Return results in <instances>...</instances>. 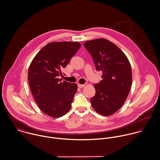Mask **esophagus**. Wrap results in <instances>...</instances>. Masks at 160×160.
Segmentation results:
<instances>
[{
    "label": "esophagus",
    "instance_id": "esophagus-1",
    "mask_svg": "<svg viewBox=\"0 0 160 160\" xmlns=\"http://www.w3.org/2000/svg\"><path fill=\"white\" fill-rule=\"evenodd\" d=\"M84 86H85L84 84H78V87L79 88H84Z\"/></svg>",
    "mask_w": 160,
    "mask_h": 160
}]
</instances>
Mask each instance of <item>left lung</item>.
<instances>
[{
	"label": "left lung",
	"mask_w": 160,
	"mask_h": 160,
	"mask_svg": "<svg viewBox=\"0 0 160 160\" xmlns=\"http://www.w3.org/2000/svg\"><path fill=\"white\" fill-rule=\"evenodd\" d=\"M95 68L102 71V80L93 85L96 93L92 106L99 114L110 116L117 112L126 100L132 84L130 63L123 52L105 39L86 42Z\"/></svg>",
	"instance_id": "left-lung-1"
}]
</instances>
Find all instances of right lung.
Listing matches in <instances>:
<instances>
[{"mask_svg":"<svg viewBox=\"0 0 160 160\" xmlns=\"http://www.w3.org/2000/svg\"><path fill=\"white\" fill-rule=\"evenodd\" d=\"M81 45L76 42H50L35 56L28 70L32 94L39 108L46 114L59 118L71 107L77 85L59 79Z\"/></svg>","mask_w":160,"mask_h":160,"instance_id":"1","label":"right lung"}]
</instances>
